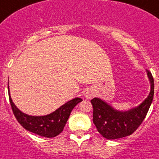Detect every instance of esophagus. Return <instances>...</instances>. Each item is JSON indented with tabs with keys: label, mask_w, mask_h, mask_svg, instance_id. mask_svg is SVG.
Listing matches in <instances>:
<instances>
[{
	"label": "esophagus",
	"mask_w": 159,
	"mask_h": 159,
	"mask_svg": "<svg viewBox=\"0 0 159 159\" xmlns=\"http://www.w3.org/2000/svg\"><path fill=\"white\" fill-rule=\"evenodd\" d=\"M93 95H94V94H93V92L91 91H86V94H85V97H86V98H88V99H90V98L93 97Z\"/></svg>",
	"instance_id": "esophagus-1"
}]
</instances>
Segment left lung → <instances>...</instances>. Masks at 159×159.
I'll return each instance as SVG.
<instances>
[{
  "label": "left lung",
  "mask_w": 159,
  "mask_h": 159,
  "mask_svg": "<svg viewBox=\"0 0 159 159\" xmlns=\"http://www.w3.org/2000/svg\"><path fill=\"white\" fill-rule=\"evenodd\" d=\"M151 90L147 98L139 107L129 111H118L99 98H94L90 102L93 106V122L98 133L109 140L118 139L131 135L138 129L147 115L154 93V77L149 70Z\"/></svg>",
  "instance_id": "left-lung-1"
}]
</instances>
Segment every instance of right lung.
<instances>
[{
    "label": "right lung",
    "instance_id": "1",
    "mask_svg": "<svg viewBox=\"0 0 159 159\" xmlns=\"http://www.w3.org/2000/svg\"><path fill=\"white\" fill-rule=\"evenodd\" d=\"M9 90V86H8ZM9 102L14 116L20 125L27 131L45 137H55L63 131L72 110L76 105L82 101L81 98H76L66 102L54 112L44 116H31L22 113L16 107L9 95Z\"/></svg>",
    "mask_w": 159,
    "mask_h": 159
}]
</instances>
